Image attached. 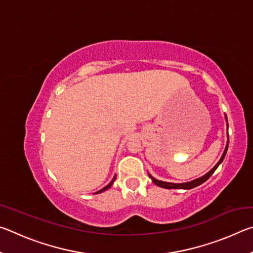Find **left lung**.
<instances>
[{
	"instance_id": "8db88e82",
	"label": "left lung",
	"mask_w": 253,
	"mask_h": 253,
	"mask_svg": "<svg viewBox=\"0 0 253 253\" xmlns=\"http://www.w3.org/2000/svg\"><path fill=\"white\" fill-rule=\"evenodd\" d=\"M225 121H226V127H229V125H228V118H226V115H225ZM228 146H229V139H228V142H226V146H225L224 152H223V154H222L220 161L216 163L215 166H214L212 169H210L207 174H204L203 176H201L199 178H195V179H193V181L185 182V183H169V182H164V181H160V179H156L155 177H153L149 173H148V176L151 177V179L154 182V184H156L157 186L163 187V188H181V190H190V188H193V187H196V186L201 185V184H203L205 181H207V179H209V177L211 176V175L214 173V170H215L217 168H219V165L221 164L222 162H223L224 157H225V154H226V151H228Z\"/></svg>"
}]
</instances>
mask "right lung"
Listing matches in <instances>:
<instances>
[{"label": "right lung", "mask_w": 253, "mask_h": 253, "mask_svg": "<svg viewBox=\"0 0 253 253\" xmlns=\"http://www.w3.org/2000/svg\"><path fill=\"white\" fill-rule=\"evenodd\" d=\"M115 179H116V175H115V176H114V178H113V179H111V182L108 184V185H106L105 187H102L101 190H99V191H98V192H96L95 194H99V193H101V192H105L106 190H108V188H109L111 185H113V183L115 182Z\"/></svg>", "instance_id": "1"}]
</instances>
